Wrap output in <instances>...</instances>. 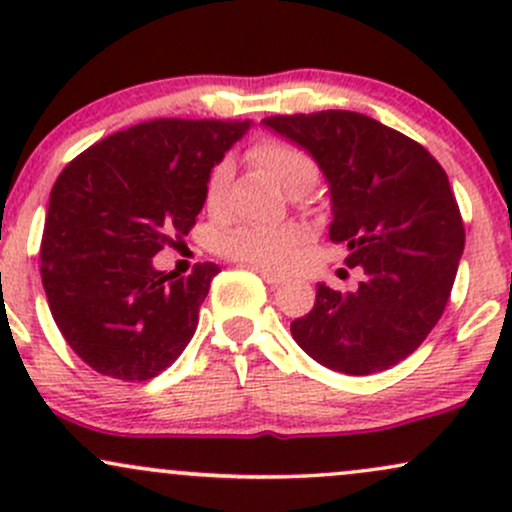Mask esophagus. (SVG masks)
I'll return each instance as SVG.
<instances>
[{
	"mask_svg": "<svg viewBox=\"0 0 512 512\" xmlns=\"http://www.w3.org/2000/svg\"><path fill=\"white\" fill-rule=\"evenodd\" d=\"M255 272L257 274H260L262 276V279L264 281H267V284L269 286H279V284H284V276H281V274H276V272H269V269H262V267H255Z\"/></svg>",
	"mask_w": 512,
	"mask_h": 512,
	"instance_id": "esophagus-1",
	"label": "esophagus"
}]
</instances>
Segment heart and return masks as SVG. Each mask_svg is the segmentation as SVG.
Segmentation results:
<instances>
[{"mask_svg":"<svg viewBox=\"0 0 512 512\" xmlns=\"http://www.w3.org/2000/svg\"><path fill=\"white\" fill-rule=\"evenodd\" d=\"M248 158L289 195H303L317 182L315 158L301 146L284 142V139H260L250 146ZM228 180H231V161L221 158L209 170L207 182H204V207L209 211L221 209ZM303 240L301 228L293 226H238L221 238V252L236 262L281 272L296 260Z\"/></svg>","mask_w":512,"mask_h":512,"instance_id":"obj_1","label":"heart"}]
</instances>
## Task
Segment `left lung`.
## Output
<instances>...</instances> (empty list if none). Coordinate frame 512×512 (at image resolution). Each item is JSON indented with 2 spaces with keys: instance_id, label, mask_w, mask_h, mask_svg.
Returning a JSON list of instances; mask_svg holds the SVG:
<instances>
[{
  "instance_id": "8db88e82",
  "label": "left lung",
  "mask_w": 512,
  "mask_h": 512,
  "mask_svg": "<svg viewBox=\"0 0 512 512\" xmlns=\"http://www.w3.org/2000/svg\"><path fill=\"white\" fill-rule=\"evenodd\" d=\"M264 125L301 144L332 192L330 240L363 267L358 289L317 284L291 322L296 344L325 368L370 375L419 349L448 305L464 223L448 175L414 139L349 110L272 115Z\"/></svg>"
}]
</instances>
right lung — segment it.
I'll return each instance as SVG.
<instances>
[{
  "label": "right lung",
  "instance_id": "right-lung-1",
  "mask_svg": "<svg viewBox=\"0 0 512 512\" xmlns=\"http://www.w3.org/2000/svg\"><path fill=\"white\" fill-rule=\"evenodd\" d=\"M248 120H161L115 132L67 163L50 192L40 276L62 337L96 373L142 383L190 344L219 264L190 276L154 255L192 231L209 170Z\"/></svg>",
  "mask_w": 512,
  "mask_h": 512
}]
</instances>
